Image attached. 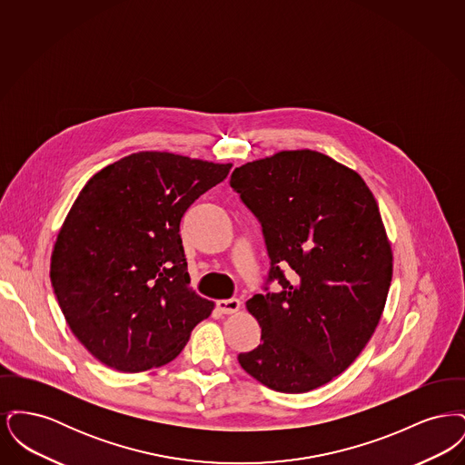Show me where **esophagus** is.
<instances>
[{"mask_svg": "<svg viewBox=\"0 0 465 465\" xmlns=\"http://www.w3.org/2000/svg\"><path fill=\"white\" fill-rule=\"evenodd\" d=\"M216 307L224 315H230V313H237L241 310V302L235 300V298H232V300H220L216 303Z\"/></svg>", "mask_w": 465, "mask_h": 465, "instance_id": "obj_1", "label": "esophagus"}]
</instances>
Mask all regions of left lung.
Segmentation results:
<instances>
[{"mask_svg": "<svg viewBox=\"0 0 465 465\" xmlns=\"http://www.w3.org/2000/svg\"><path fill=\"white\" fill-rule=\"evenodd\" d=\"M230 186L262 223L268 279L282 286L247 300L262 343L239 362L272 391L309 392L354 362L385 309L392 247L378 203L354 169L313 150L247 162Z\"/></svg>", "mask_w": 465, "mask_h": 465, "instance_id": "1", "label": "left lung"}]
</instances>
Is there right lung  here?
<instances>
[{"mask_svg": "<svg viewBox=\"0 0 465 465\" xmlns=\"http://www.w3.org/2000/svg\"><path fill=\"white\" fill-rule=\"evenodd\" d=\"M232 163L169 152L124 156L90 177L52 251L67 326L99 362L139 373L176 359L214 302L190 288L179 224Z\"/></svg>", "mask_w": 465, "mask_h": 465, "instance_id": "right-lung-1", "label": "right lung"}]
</instances>
